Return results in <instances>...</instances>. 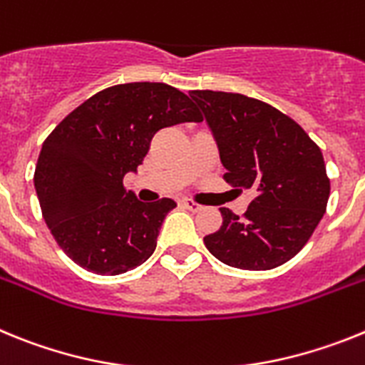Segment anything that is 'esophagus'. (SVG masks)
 Returning a JSON list of instances; mask_svg holds the SVG:
<instances>
[{
  "mask_svg": "<svg viewBox=\"0 0 365 365\" xmlns=\"http://www.w3.org/2000/svg\"><path fill=\"white\" fill-rule=\"evenodd\" d=\"M183 207L189 209V211H192V213H198V211H202V209H204V205L196 204L195 200H183Z\"/></svg>",
  "mask_w": 365,
  "mask_h": 365,
  "instance_id": "34e87169",
  "label": "esophagus"
}]
</instances>
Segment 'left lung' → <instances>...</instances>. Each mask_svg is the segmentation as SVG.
Instances as JSON below:
<instances>
[{
  "instance_id": "1",
  "label": "left lung",
  "mask_w": 365,
  "mask_h": 365,
  "mask_svg": "<svg viewBox=\"0 0 365 365\" xmlns=\"http://www.w3.org/2000/svg\"><path fill=\"white\" fill-rule=\"evenodd\" d=\"M226 167L224 180L253 189L242 217L220 207L205 248L240 270H272L296 255L327 209L331 180L318 145L277 108L240 93L195 90Z\"/></svg>"
}]
</instances>
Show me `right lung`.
I'll return each instance as SVG.
<instances>
[{
    "label": "right lung",
    "instance_id": "right-lung-1",
    "mask_svg": "<svg viewBox=\"0 0 365 365\" xmlns=\"http://www.w3.org/2000/svg\"><path fill=\"white\" fill-rule=\"evenodd\" d=\"M191 121L202 115L180 90L128 82L95 93L47 135L34 187L47 227L73 262L119 275L150 257L176 202H139L123 178L143 163L158 130Z\"/></svg>",
    "mask_w": 365,
    "mask_h": 365
}]
</instances>
